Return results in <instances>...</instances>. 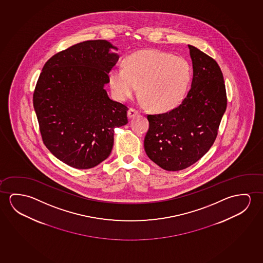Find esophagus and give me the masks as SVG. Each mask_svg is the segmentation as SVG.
<instances>
[{
  "label": "esophagus",
  "instance_id": "1",
  "mask_svg": "<svg viewBox=\"0 0 263 263\" xmlns=\"http://www.w3.org/2000/svg\"><path fill=\"white\" fill-rule=\"evenodd\" d=\"M138 110L134 109V108H130V109L128 110V112H127V117H128V118H133V117L138 116Z\"/></svg>",
  "mask_w": 263,
  "mask_h": 263
}]
</instances>
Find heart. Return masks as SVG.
Masks as SVG:
<instances>
[{"label": "heart", "instance_id": "1", "mask_svg": "<svg viewBox=\"0 0 263 263\" xmlns=\"http://www.w3.org/2000/svg\"><path fill=\"white\" fill-rule=\"evenodd\" d=\"M109 85L118 101L137 92L143 105L158 112L173 109L185 96L191 79L189 62L180 57L156 49L141 50L125 59V67L110 71Z\"/></svg>", "mask_w": 263, "mask_h": 263}]
</instances>
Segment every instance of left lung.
I'll return each mask as SVG.
<instances>
[{
    "label": "left lung",
    "instance_id": "left-lung-1",
    "mask_svg": "<svg viewBox=\"0 0 263 263\" xmlns=\"http://www.w3.org/2000/svg\"><path fill=\"white\" fill-rule=\"evenodd\" d=\"M193 67L185 99L167 113L148 115L144 140L147 157L167 171L193 165L210 150L226 111V88L217 62L189 45Z\"/></svg>",
    "mask_w": 263,
    "mask_h": 263
}]
</instances>
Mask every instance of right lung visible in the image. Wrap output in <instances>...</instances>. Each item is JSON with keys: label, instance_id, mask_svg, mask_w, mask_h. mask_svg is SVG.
Here are the masks:
<instances>
[{"label": "right lung", "instance_id": "obj_1", "mask_svg": "<svg viewBox=\"0 0 263 263\" xmlns=\"http://www.w3.org/2000/svg\"><path fill=\"white\" fill-rule=\"evenodd\" d=\"M106 40L85 41L51 57L33 93L43 141L66 165L87 170L109 157L116 127L127 107L110 99L105 85L119 59Z\"/></svg>", "mask_w": 263, "mask_h": 263}]
</instances>
